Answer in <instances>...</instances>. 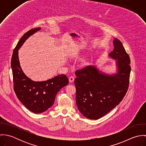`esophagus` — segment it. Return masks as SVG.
<instances>
[{
  "label": "esophagus",
  "mask_w": 146,
  "mask_h": 146,
  "mask_svg": "<svg viewBox=\"0 0 146 146\" xmlns=\"http://www.w3.org/2000/svg\"><path fill=\"white\" fill-rule=\"evenodd\" d=\"M74 78L73 76H70L69 78H68V80L70 82V83H72L74 81Z\"/></svg>",
  "instance_id": "esophagus-1"
}]
</instances>
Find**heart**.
<instances>
[{
	"label": "heart",
	"mask_w": 146,
	"mask_h": 146,
	"mask_svg": "<svg viewBox=\"0 0 146 146\" xmlns=\"http://www.w3.org/2000/svg\"><path fill=\"white\" fill-rule=\"evenodd\" d=\"M86 64H87V60H83L82 61V62H81V65H82V66H85Z\"/></svg>",
	"instance_id": "1"
}]
</instances>
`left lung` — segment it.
<instances>
[{
	"mask_svg": "<svg viewBox=\"0 0 146 146\" xmlns=\"http://www.w3.org/2000/svg\"><path fill=\"white\" fill-rule=\"evenodd\" d=\"M114 49L110 56L117 60V73L108 75L94 66H87L75 71L76 103L80 112L90 119L103 117L123 100L127 91L130 60L122 44L113 40Z\"/></svg>",
	"mask_w": 146,
	"mask_h": 146,
	"instance_id": "1",
	"label": "left lung"
}]
</instances>
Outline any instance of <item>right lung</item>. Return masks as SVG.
Here are the masks:
<instances>
[{"instance_id": "1", "label": "right lung", "mask_w": 146, "mask_h": 146, "mask_svg": "<svg viewBox=\"0 0 146 146\" xmlns=\"http://www.w3.org/2000/svg\"><path fill=\"white\" fill-rule=\"evenodd\" d=\"M35 28L26 33L14 49L11 59L13 89L22 104L35 113L46 111L54 104L59 90L68 83L65 75H59L45 82H34L27 77L21 69L18 57V49L31 35L39 31Z\"/></svg>"}]
</instances>
